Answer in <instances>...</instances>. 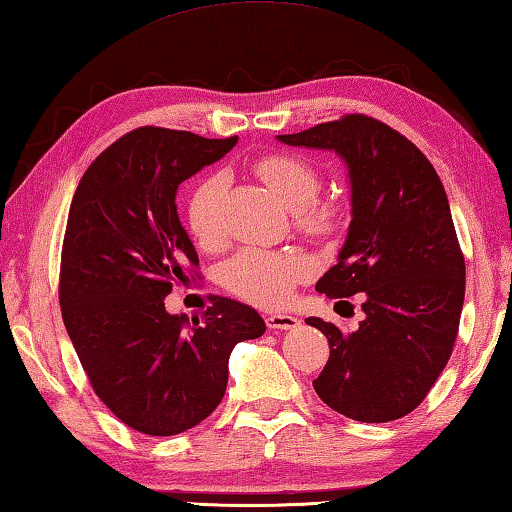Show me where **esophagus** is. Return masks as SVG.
Returning <instances> with one entry per match:
<instances>
[{"label":"esophagus","instance_id":"esophagus-1","mask_svg":"<svg viewBox=\"0 0 512 512\" xmlns=\"http://www.w3.org/2000/svg\"><path fill=\"white\" fill-rule=\"evenodd\" d=\"M301 325L296 316H289V314H272L267 316V327L269 330H294V327Z\"/></svg>","mask_w":512,"mask_h":512}]
</instances>
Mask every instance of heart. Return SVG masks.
<instances>
[{"mask_svg":"<svg viewBox=\"0 0 512 512\" xmlns=\"http://www.w3.org/2000/svg\"><path fill=\"white\" fill-rule=\"evenodd\" d=\"M254 171L269 191L289 211H296L298 223L310 231H330L336 211L332 205H318L321 178L312 162L292 153H272L254 162ZM225 191V176L202 178L187 200V220L191 234L200 245L211 247L223 238L220 225V196ZM310 274V260L294 252L247 247L225 260L220 269L223 285L231 294L260 307H281L289 301L294 287Z\"/></svg>","mask_w":512,"mask_h":512,"instance_id":"1","label":"heart"}]
</instances>
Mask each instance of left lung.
I'll return each mask as SVG.
<instances>
[{
    "label": "left lung",
    "instance_id": "1",
    "mask_svg": "<svg viewBox=\"0 0 512 512\" xmlns=\"http://www.w3.org/2000/svg\"><path fill=\"white\" fill-rule=\"evenodd\" d=\"M276 138L334 151L350 176L352 223L339 263L316 289L330 298L361 294L365 318L350 334L305 318L330 343L314 390L354 421L406 417L446 368L464 307L466 263L446 189L406 136L368 115Z\"/></svg>",
    "mask_w": 512,
    "mask_h": 512
}]
</instances>
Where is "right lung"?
Here are the masks:
<instances>
[{"instance_id": "obj_1", "label": "right lung", "mask_w": 512, "mask_h": 512, "mask_svg": "<svg viewBox=\"0 0 512 512\" xmlns=\"http://www.w3.org/2000/svg\"><path fill=\"white\" fill-rule=\"evenodd\" d=\"M236 142L140 127L104 149L75 189L62 318L95 394L142 435H180L207 419L225 397L234 345L265 334L254 307L223 296L200 321L165 310L173 283L198 267L178 187Z\"/></svg>"}]
</instances>
